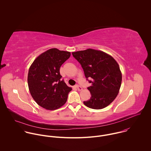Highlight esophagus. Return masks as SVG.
<instances>
[{
	"label": "esophagus",
	"instance_id": "1",
	"mask_svg": "<svg viewBox=\"0 0 151 151\" xmlns=\"http://www.w3.org/2000/svg\"><path fill=\"white\" fill-rule=\"evenodd\" d=\"M76 88H77V89H78V91H82V90H83L82 87H81V86H78V85L76 86Z\"/></svg>",
	"mask_w": 151,
	"mask_h": 151
}]
</instances>
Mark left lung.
Masks as SVG:
<instances>
[{
    "label": "left lung",
    "mask_w": 151,
    "mask_h": 151,
    "mask_svg": "<svg viewBox=\"0 0 151 151\" xmlns=\"http://www.w3.org/2000/svg\"><path fill=\"white\" fill-rule=\"evenodd\" d=\"M72 54L81 65L86 78L92 80L88 88L91 97L84 104L93 109L106 108L115 99L121 86L119 65L111 56L99 50L89 48Z\"/></svg>",
    "instance_id": "8db88e82"
}]
</instances>
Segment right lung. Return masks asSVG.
<instances>
[{"instance_id":"add662e5","label":"right lung","mask_w":151,"mask_h":151,"mask_svg":"<svg viewBox=\"0 0 151 151\" xmlns=\"http://www.w3.org/2000/svg\"><path fill=\"white\" fill-rule=\"evenodd\" d=\"M69 52L52 48L40 55L29 67L28 86L30 93L40 106L53 110L65 104L71 88L61 81L60 68L70 57Z\"/></svg>"}]
</instances>
